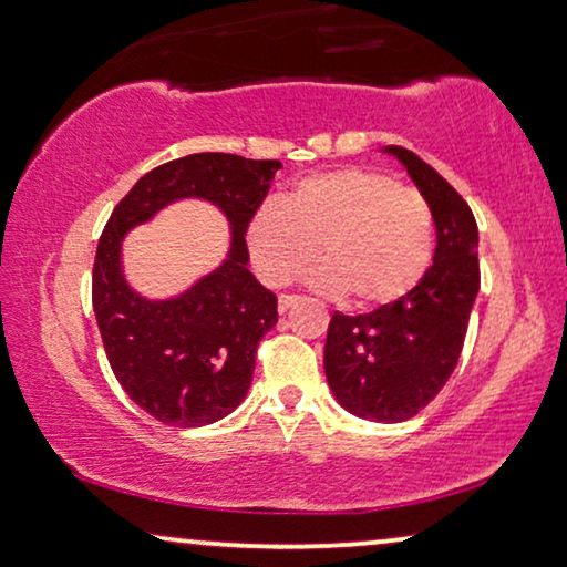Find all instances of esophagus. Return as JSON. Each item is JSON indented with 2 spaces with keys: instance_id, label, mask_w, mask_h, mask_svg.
Listing matches in <instances>:
<instances>
[{
  "instance_id": "obj_1",
  "label": "esophagus",
  "mask_w": 567,
  "mask_h": 567,
  "mask_svg": "<svg viewBox=\"0 0 567 567\" xmlns=\"http://www.w3.org/2000/svg\"><path fill=\"white\" fill-rule=\"evenodd\" d=\"M298 300H300L298 296H288V292H285V296H279V300H277V311L279 313H288L290 308L298 303Z\"/></svg>"
}]
</instances>
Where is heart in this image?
<instances>
[{"mask_svg": "<svg viewBox=\"0 0 567 567\" xmlns=\"http://www.w3.org/2000/svg\"><path fill=\"white\" fill-rule=\"evenodd\" d=\"M251 264L267 285H288L321 256L313 288L344 292L354 308H383L417 288L433 259L425 196L386 173L339 168L300 178L246 228Z\"/></svg>", "mask_w": 567, "mask_h": 567, "instance_id": "obj_1", "label": "heart"}]
</instances>
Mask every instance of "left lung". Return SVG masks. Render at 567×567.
<instances>
[{
    "label": "left lung",
    "mask_w": 567,
    "mask_h": 567,
    "mask_svg": "<svg viewBox=\"0 0 567 567\" xmlns=\"http://www.w3.org/2000/svg\"><path fill=\"white\" fill-rule=\"evenodd\" d=\"M435 223L433 267L396 303L329 321L323 371L337 402L362 420L402 422L437 396L462 354L474 298L480 292L477 220L435 168L391 145Z\"/></svg>",
    "instance_id": "8db88e82"
}]
</instances>
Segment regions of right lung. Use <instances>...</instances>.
<instances>
[{"instance_id":"right-lung-1","label":"right lung","mask_w":567,"mask_h":567,"mask_svg":"<svg viewBox=\"0 0 567 567\" xmlns=\"http://www.w3.org/2000/svg\"><path fill=\"white\" fill-rule=\"evenodd\" d=\"M279 161L196 153L145 173L118 202L97 240L93 311L121 389L171 427H202L244 402L256 347L277 323V298L248 271L246 228L267 196ZM178 198L213 200L231 223V251L168 301H150L125 282L120 240Z\"/></svg>"}]
</instances>
